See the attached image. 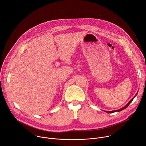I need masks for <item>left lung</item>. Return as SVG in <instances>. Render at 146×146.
Returning <instances> with one entry per match:
<instances>
[{
  "label": "left lung",
  "mask_w": 146,
  "mask_h": 146,
  "mask_svg": "<svg viewBox=\"0 0 146 146\" xmlns=\"http://www.w3.org/2000/svg\"><path fill=\"white\" fill-rule=\"evenodd\" d=\"M137 93L138 92H137V93L136 94V95L133 97V98L129 101L128 103H127V104H126L123 107H122V108H121V109H119V110H114V111H105V112H107V113H112V112H119V111H122V110H124V109H125L126 107H128V106L130 104V103L133 101V100L134 99V98H135V97L136 96V95L137 94Z\"/></svg>",
  "instance_id": "obj_1"
}]
</instances>
